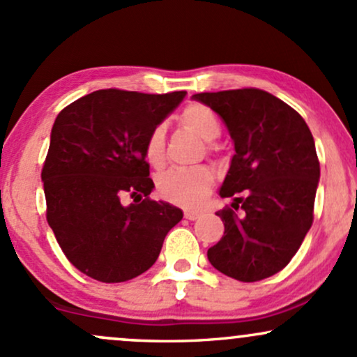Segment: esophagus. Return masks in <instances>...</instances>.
<instances>
[{"instance_id": "34e87169", "label": "esophagus", "mask_w": 357, "mask_h": 357, "mask_svg": "<svg viewBox=\"0 0 357 357\" xmlns=\"http://www.w3.org/2000/svg\"><path fill=\"white\" fill-rule=\"evenodd\" d=\"M184 218H186V220H191V221H195V220H198V218H199V213H195V211H184Z\"/></svg>"}]
</instances>
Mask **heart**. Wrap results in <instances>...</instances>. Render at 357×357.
I'll use <instances>...</instances> for the list:
<instances>
[{"label": "heart", "mask_w": 357, "mask_h": 357, "mask_svg": "<svg viewBox=\"0 0 357 357\" xmlns=\"http://www.w3.org/2000/svg\"><path fill=\"white\" fill-rule=\"evenodd\" d=\"M181 124L202 137L203 141L211 142L221 134L220 119L210 107L203 104H191L183 110ZM146 161L153 167H161L166 161V130L162 126L154 127L147 136L144 146ZM215 183V174L210 167H174L166 171L158 178V192L166 202L178 206L196 210L202 208Z\"/></svg>", "instance_id": "1"}]
</instances>
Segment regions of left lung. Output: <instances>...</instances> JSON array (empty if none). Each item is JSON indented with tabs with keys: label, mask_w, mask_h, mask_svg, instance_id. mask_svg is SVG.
<instances>
[{
	"label": "left lung",
	"mask_w": 357,
	"mask_h": 357,
	"mask_svg": "<svg viewBox=\"0 0 357 357\" xmlns=\"http://www.w3.org/2000/svg\"><path fill=\"white\" fill-rule=\"evenodd\" d=\"M228 127L235 154L220 188L221 198L245 192L243 216L216 213L225 235L208 250L216 270L240 282L275 275L292 260L312 227L321 166L314 137L301 114L260 89L192 96Z\"/></svg>",
	"instance_id": "8db88e82"
}]
</instances>
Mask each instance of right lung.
Returning <instances> with one entry per match:
<instances>
[{"label": "right lung", "instance_id": "1", "mask_svg": "<svg viewBox=\"0 0 357 357\" xmlns=\"http://www.w3.org/2000/svg\"><path fill=\"white\" fill-rule=\"evenodd\" d=\"M184 96L96 90L56 116L42 171L47 220L85 275L105 284L141 275L181 221L179 208L149 198L144 146ZM127 195L134 204H123Z\"/></svg>", "mask_w": 357, "mask_h": 357}]
</instances>
